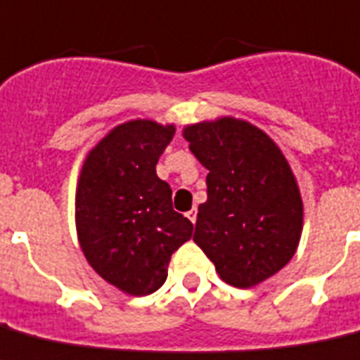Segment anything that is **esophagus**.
I'll use <instances>...</instances> for the list:
<instances>
[{
	"label": "esophagus",
	"instance_id": "obj_1",
	"mask_svg": "<svg viewBox=\"0 0 360 360\" xmlns=\"http://www.w3.org/2000/svg\"><path fill=\"white\" fill-rule=\"evenodd\" d=\"M188 217H189V221H191V223H195V221H197V208L189 210Z\"/></svg>",
	"mask_w": 360,
	"mask_h": 360
}]
</instances>
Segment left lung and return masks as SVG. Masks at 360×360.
Listing matches in <instances>:
<instances>
[{
	"label": "left lung",
	"mask_w": 360,
	"mask_h": 360,
	"mask_svg": "<svg viewBox=\"0 0 360 360\" xmlns=\"http://www.w3.org/2000/svg\"><path fill=\"white\" fill-rule=\"evenodd\" d=\"M189 150L208 169L193 241L226 284L251 288L281 271L297 251L303 200L275 141L234 117L184 128Z\"/></svg>",
	"instance_id": "8db88e82"
}]
</instances>
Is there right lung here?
I'll use <instances>...</instances> for the list:
<instances>
[{"instance_id":"1","label":"right lung","mask_w":360,"mask_h":360,"mask_svg":"<svg viewBox=\"0 0 360 360\" xmlns=\"http://www.w3.org/2000/svg\"><path fill=\"white\" fill-rule=\"evenodd\" d=\"M174 124L148 119L115 126L89 152L76 189V229L83 255L103 281L130 295L156 292L171 255L193 225L172 210L156 163Z\"/></svg>"}]
</instances>
